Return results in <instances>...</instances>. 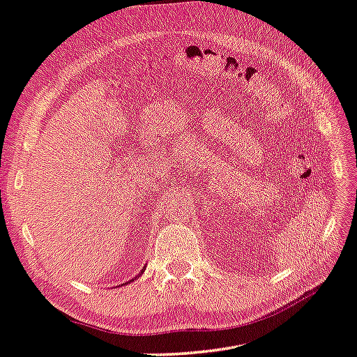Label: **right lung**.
<instances>
[{
  "mask_svg": "<svg viewBox=\"0 0 357 357\" xmlns=\"http://www.w3.org/2000/svg\"><path fill=\"white\" fill-rule=\"evenodd\" d=\"M144 270H145V268H144ZM144 270H142V271H140V275H142V273H144ZM140 275H139V276H140ZM129 282H131V281H129ZM125 284H128V282H125Z\"/></svg>",
  "mask_w": 357,
  "mask_h": 357,
  "instance_id": "1",
  "label": "right lung"
}]
</instances>
